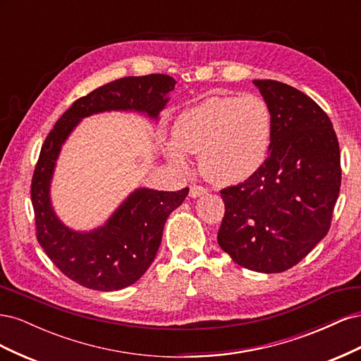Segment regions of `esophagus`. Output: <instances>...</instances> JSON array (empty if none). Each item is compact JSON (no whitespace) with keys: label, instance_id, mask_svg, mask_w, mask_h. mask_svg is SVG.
Here are the masks:
<instances>
[{"label":"esophagus","instance_id":"34e87169","mask_svg":"<svg viewBox=\"0 0 361 361\" xmlns=\"http://www.w3.org/2000/svg\"><path fill=\"white\" fill-rule=\"evenodd\" d=\"M207 192V188H204V187H202V185H191L190 187V195L191 197H200V195H203V194H206Z\"/></svg>","mask_w":361,"mask_h":361}]
</instances>
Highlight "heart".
Here are the masks:
<instances>
[{
    "instance_id": "b5f03b06",
    "label": "heart",
    "mask_w": 361,
    "mask_h": 361,
    "mask_svg": "<svg viewBox=\"0 0 361 361\" xmlns=\"http://www.w3.org/2000/svg\"><path fill=\"white\" fill-rule=\"evenodd\" d=\"M274 117L255 94L211 96L179 114L167 155L187 166V154H200L202 170L221 183H239L264 167L269 155Z\"/></svg>"
}]
</instances>
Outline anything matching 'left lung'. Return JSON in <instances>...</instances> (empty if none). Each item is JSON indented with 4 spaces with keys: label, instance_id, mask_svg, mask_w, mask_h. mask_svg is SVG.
<instances>
[{
    "label": "left lung",
    "instance_id": "obj_1",
    "mask_svg": "<svg viewBox=\"0 0 361 361\" xmlns=\"http://www.w3.org/2000/svg\"><path fill=\"white\" fill-rule=\"evenodd\" d=\"M274 117L269 155L255 176L221 190L218 244L238 265L283 272L329 232L341 191L338 141L330 117L307 94L255 81Z\"/></svg>",
    "mask_w": 361,
    "mask_h": 361
}]
</instances>
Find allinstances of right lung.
Segmentation results:
<instances>
[{
  "mask_svg": "<svg viewBox=\"0 0 361 361\" xmlns=\"http://www.w3.org/2000/svg\"><path fill=\"white\" fill-rule=\"evenodd\" d=\"M171 76H125L76 99L48 134L31 179L36 236L64 276L94 290H117L135 283L154 262L167 216L182 204L188 188L133 192L108 223L90 233L64 227L49 203V182L63 141L85 116L110 110H135L157 118L174 89Z\"/></svg>",
  "mask_w": 361,
  "mask_h": 361,
  "instance_id": "obj_1",
  "label": "right lung"
}]
</instances>
